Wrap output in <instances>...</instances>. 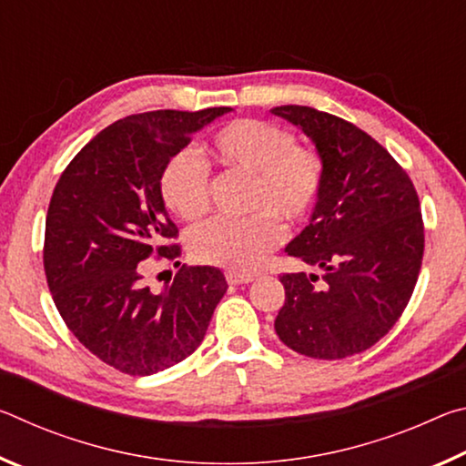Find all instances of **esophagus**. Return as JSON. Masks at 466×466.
<instances>
[{"instance_id":"obj_1","label":"esophagus","mask_w":466,"mask_h":466,"mask_svg":"<svg viewBox=\"0 0 466 466\" xmlns=\"http://www.w3.org/2000/svg\"><path fill=\"white\" fill-rule=\"evenodd\" d=\"M252 275H247V273H238V271H228L226 273V281L230 283V286H242V283H250Z\"/></svg>"}]
</instances>
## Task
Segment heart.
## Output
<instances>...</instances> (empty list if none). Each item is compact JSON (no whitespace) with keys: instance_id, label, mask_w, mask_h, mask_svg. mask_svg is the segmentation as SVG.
Wrapping results in <instances>:
<instances>
[{"instance_id":"1","label":"heart","mask_w":466,"mask_h":466,"mask_svg":"<svg viewBox=\"0 0 466 466\" xmlns=\"http://www.w3.org/2000/svg\"><path fill=\"white\" fill-rule=\"evenodd\" d=\"M208 154L219 168L248 177L244 219H209L188 234L197 261L232 271H255L283 240L279 216L298 224L310 214L325 183L317 149L294 144L289 131L261 119H236L214 133ZM164 205L193 222L209 208V168L199 156L180 149L160 172Z\"/></svg>"}]
</instances>
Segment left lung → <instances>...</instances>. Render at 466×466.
I'll list each match as a JSON object with an SVG mask.
<instances>
[{
  "label": "left lung",
  "mask_w": 466,
  "mask_h": 466,
  "mask_svg": "<svg viewBox=\"0 0 466 466\" xmlns=\"http://www.w3.org/2000/svg\"><path fill=\"white\" fill-rule=\"evenodd\" d=\"M271 113L302 129L325 162L310 222L286 247L322 278L281 275L286 302L275 333L317 360L366 351L400 319L420 278V197L397 160L353 123L298 105Z\"/></svg>",
  "instance_id": "1"
}]
</instances>
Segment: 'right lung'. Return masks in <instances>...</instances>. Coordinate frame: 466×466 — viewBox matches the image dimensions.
I'll return each mask as SVG.
<instances>
[{
    "label": "right lung",
    "mask_w": 466,
    "mask_h": 466,
    "mask_svg": "<svg viewBox=\"0 0 466 466\" xmlns=\"http://www.w3.org/2000/svg\"><path fill=\"white\" fill-rule=\"evenodd\" d=\"M230 110L125 116L90 139L55 185L43 248L53 302L77 341L119 372L149 376L191 356L226 294L224 273L208 265H183L152 291L146 258L180 257L160 195L164 164Z\"/></svg>",
    "instance_id": "1"
}]
</instances>
